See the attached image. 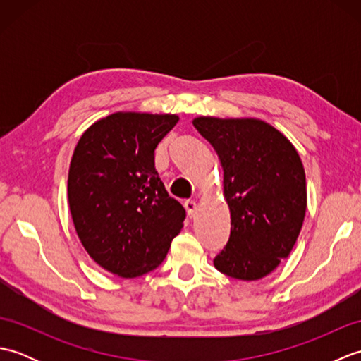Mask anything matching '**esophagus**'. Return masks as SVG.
<instances>
[{
	"instance_id": "34e87169",
	"label": "esophagus",
	"mask_w": 361,
	"mask_h": 361,
	"mask_svg": "<svg viewBox=\"0 0 361 361\" xmlns=\"http://www.w3.org/2000/svg\"><path fill=\"white\" fill-rule=\"evenodd\" d=\"M185 208L188 211V216L189 217H194L195 216V211H197V203L194 200H186L185 202Z\"/></svg>"
}]
</instances>
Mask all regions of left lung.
Returning a JSON list of instances; mask_svg holds the SVG:
<instances>
[{"instance_id":"left-lung-1","label":"left lung","mask_w":361,"mask_h":361,"mask_svg":"<svg viewBox=\"0 0 361 361\" xmlns=\"http://www.w3.org/2000/svg\"><path fill=\"white\" fill-rule=\"evenodd\" d=\"M194 127L217 152L231 233L214 265L234 279L256 281L287 259L301 231L307 190L296 149L259 119L197 118Z\"/></svg>"}]
</instances>
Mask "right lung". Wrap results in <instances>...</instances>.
<instances>
[{"mask_svg":"<svg viewBox=\"0 0 361 361\" xmlns=\"http://www.w3.org/2000/svg\"><path fill=\"white\" fill-rule=\"evenodd\" d=\"M176 122L175 114L114 113L74 149L68 200L75 231L90 257L122 278L155 270L186 219L155 169L157 145Z\"/></svg>","mask_w":361,"mask_h":361,"instance_id":"add662e5","label":"right lung"}]
</instances>
